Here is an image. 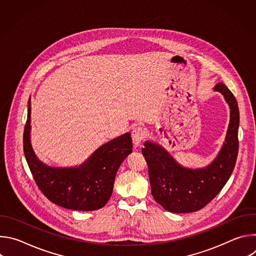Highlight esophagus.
I'll return each instance as SVG.
<instances>
[{
    "instance_id": "esophagus-1",
    "label": "esophagus",
    "mask_w": 256,
    "mask_h": 256,
    "mask_svg": "<svg viewBox=\"0 0 256 256\" xmlns=\"http://www.w3.org/2000/svg\"><path fill=\"white\" fill-rule=\"evenodd\" d=\"M144 138V130L142 126H138L134 128L132 132V142L134 147H138V146L142 142V140Z\"/></svg>"
}]
</instances>
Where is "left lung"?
Listing matches in <instances>:
<instances>
[{
	"label": "left lung",
	"mask_w": 256,
	"mask_h": 256,
	"mask_svg": "<svg viewBox=\"0 0 256 256\" xmlns=\"http://www.w3.org/2000/svg\"><path fill=\"white\" fill-rule=\"evenodd\" d=\"M222 93L231 109L226 142L214 161L204 169L181 167L160 146L146 142L142 149L148 164L154 200L171 212H192L204 208L230 178L236 164L239 140V108L233 93L223 83L214 87Z\"/></svg>",
	"instance_id": "8db88e82"
}]
</instances>
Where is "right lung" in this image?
Instances as JSON below:
<instances>
[{"instance_id":"1","label":"right lung","mask_w":256,"mask_h":256,"mask_svg":"<svg viewBox=\"0 0 256 256\" xmlns=\"http://www.w3.org/2000/svg\"><path fill=\"white\" fill-rule=\"evenodd\" d=\"M30 99L23 134L24 155L40 192L54 204L76 210H95L110 198L116 172L132 153L128 132L103 144L76 168H52L36 158L30 144Z\"/></svg>"}]
</instances>
